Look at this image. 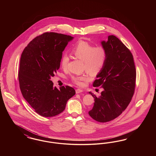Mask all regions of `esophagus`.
<instances>
[{
	"instance_id": "34e87169",
	"label": "esophagus",
	"mask_w": 156,
	"mask_h": 156,
	"mask_svg": "<svg viewBox=\"0 0 156 156\" xmlns=\"http://www.w3.org/2000/svg\"><path fill=\"white\" fill-rule=\"evenodd\" d=\"M83 90L81 89H76L75 90V92H76V94H80L82 92Z\"/></svg>"
}]
</instances>
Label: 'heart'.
<instances>
[{
	"label": "heart",
	"instance_id": "obj_1",
	"mask_svg": "<svg viewBox=\"0 0 156 156\" xmlns=\"http://www.w3.org/2000/svg\"><path fill=\"white\" fill-rule=\"evenodd\" d=\"M72 53L78 59L83 61V68L87 73L96 74L104 67L108 57L106 48L102 45L95 46L88 42L80 40L72 48ZM69 61V57L64 54L61 59V66L65 69ZM90 80L88 75L72 76L71 81L78 86L83 87Z\"/></svg>",
	"mask_w": 156,
	"mask_h": 156
}]
</instances>
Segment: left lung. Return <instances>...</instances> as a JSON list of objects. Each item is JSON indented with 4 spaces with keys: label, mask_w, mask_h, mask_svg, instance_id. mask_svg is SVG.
<instances>
[{
    "label": "left lung",
    "mask_w": 156,
    "mask_h": 156,
    "mask_svg": "<svg viewBox=\"0 0 156 156\" xmlns=\"http://www.w3.org/2000/svg\"><path fill=\"white\" fill-rule=\"evenodd\" d=\"M101 43L107 50L108 57L93 86L104 90L99 97L89 92L95 103L88 113L95 120L105 123L118 117L131 102L136 71L132 52L118 38L109 36L108 40Z\"/></svg>",
    "instance_id": "left-lung-1"
}]
</instances>
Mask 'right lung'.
<instances>
[{"instance_id": "right-lung-1", "label": "right lung", "mask_w": 156, "mask_h": 156, "mask_svg": "<svg viewBox=\"0 0 156 156\" xmlns=\"http://www.w3.org/2000/svg\"><path fill=\"white\" fill-rule=\"evenodd\" d=\"M73 37L57 33H44L34 38L23 51L19 71L23 97L43 117H52L64 111L75 89L53 87L51 78L59 69L62 51Z\"/></svg>"}]
</instances>
